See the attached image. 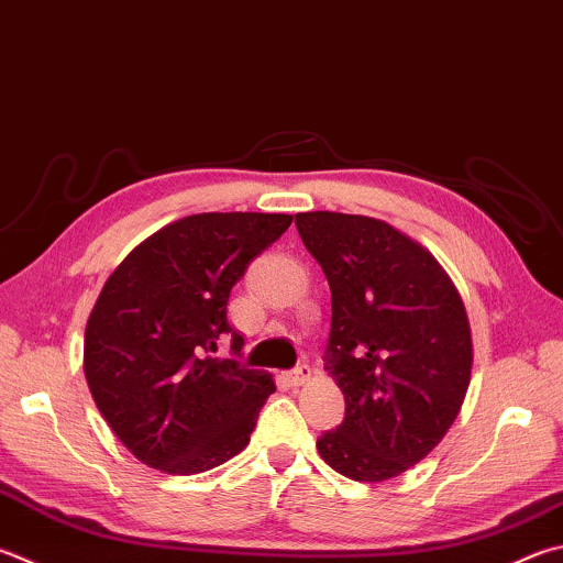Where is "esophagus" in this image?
I'll list each match as a JSON object with an SVG mask.
<instances>
[{
    "label": "esophagus",
    "instance_id": "esophagus-1",
    "mask_svg": "<svg viewBox=\"0 0 563 563\" xmlns=\"http://www.w3.org/2000/svg\"><path fill=\"white\" fill-rule=\"evenodd\" d=\"M312 376V369L308 364H300V366H295V369L288 374V379H290V384H295V386H300V384H305Z\"/></svg>",
    "mask_w": 563,
    "mask_h": 563
}]
</instances>
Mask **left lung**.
<instances>
[{"instance_id":"8db88e82","label":"left lung","mask_w":563,"mask_h":563,"mask_svg":"<svg viewBox=\"0 0 563 563\" xmlns=\"http://www.w3.org/2000/svg\"><path fill=\"white\" fill-rule=\"evenodd\" d=\"M332 290L324 369L344 421L317 451L356 483L406 473L443 441L465 401L473 336L443 265L391 223L356 213H295Z\"/></svg>"}]
</instances>
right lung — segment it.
I'll return each instance as SVG.
<instances>
[{
    "mask_svg": "<svg viewBox=\"0 0 563 563\" xmlns=\"http://www.w3.org/2000/svg\"><path fill=\"white\" fill-rule=\"evenodd\" d=\"M288 213H194L122 261L88 317L84 372L98 411L142 463L197 475L249 445L273 376L239 362L227 305ZM232 334L233 361L216 356Z\"/></svg>",
    "mask_w": 563,
    "mask_h": 563,
    "instance_id": "1",
    "label": "right lung"
}]
</instances>
